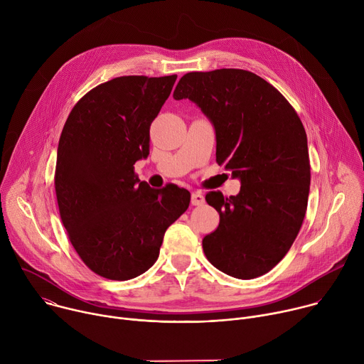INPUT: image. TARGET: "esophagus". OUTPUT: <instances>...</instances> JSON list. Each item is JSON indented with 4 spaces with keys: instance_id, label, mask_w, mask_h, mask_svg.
<instances>
[{
    "instance_id": "esophagus-1",
    "label": "esophagus",
    "mask_w": 364,
    "mask_h": 364,
    "mask_svg": "<svg viewBox=\"0 0 364 364\" xmlns=\"http://www.w3.org/2000/svg\"><path fill=\"white\" fill-rule=\"evenodd\" d=\"M203 203H204V194L203 193L196 191V193L191 194V204L193 205H201Z\"/></svg>"
}]
</instances>
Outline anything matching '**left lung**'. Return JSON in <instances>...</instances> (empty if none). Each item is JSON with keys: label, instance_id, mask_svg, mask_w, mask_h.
Instances as JSON below:
<instances>
[{"label": "left lung", "instance_id": "obj_1", "mask_svg": "<svg viewBox=\"0 0 364 364\" xmlns=\"http://www.w3.org/2000/svg\"><path fill=\"white\" fill-rule=\"evenodd\" d=\"M174 99H190L216 131V161L240 180L236 196L205 201L220 215L203 250L219 271L239 279L269 272L292 246L306 212L309 157L304 125L267 80L242 69L190 72Z\"/></svg>", "mask_w": 364, "mask_h": 364}]
</instances>
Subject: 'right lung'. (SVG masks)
Segmentation results:
<instances>
[{
    "mask_svg": "<svg viewBox=\"0 0 364 364\" xmlns=\"http://www.w3.org/2000/svg\"><path fill=\"white\" fill-rule=\"evenodd\" d=\"M177 75L121 76L87 92L63 127L55 174L59 212L85 265L114 281L148 271L167 228L190 204L176 184L154 190L134 164L149 154V127Z\"/></svg>",
    "mask_w": 364,
    "mask_h": 364,
    "instance_id": "right-lung-1",
    "label": "right lung"
}]
</instances>
